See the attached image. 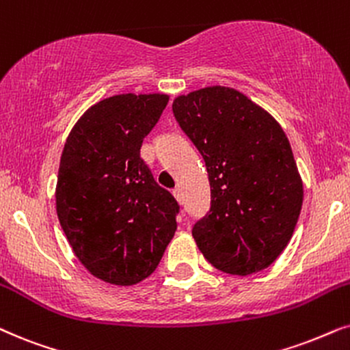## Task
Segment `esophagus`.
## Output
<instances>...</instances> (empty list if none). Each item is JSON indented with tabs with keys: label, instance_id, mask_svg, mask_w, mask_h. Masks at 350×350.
I'll return each mask as SVG.
<instances>
[{
	"label": "esophagus",
	"instance_id": "1",
	"mask_svg": "<svg viewBox=\"0 0 350 350\" xmlns=\"http://www.w3.org/2000/svg\"><path fill=\"white\" fill-rule=\"evenodd\" d=\"M174 196L176 198V201H178L180 204L183 202V193H181L180 188H175V189H174Z\"/></svg>",
	"mask_w": 350,
	"mask_h": 350
}]
</instances>
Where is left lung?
I'll return each mask as SVG.
<instances>
[{
	"label": "left lung",
	"mask_w": 350,
	"mask_h": 350,
	"mask_svg": "<svg viewBox=\"0 0 350 350\" xmlns=\"http://www.w3.org/2000/svg\"><path fill=\"white\" fill-rule=\"evenodd\" d=\"M172 109L211 183V208L193 226L199 251L230 275L267 269L288 246L304 198L283 129L228 86L181 94Z\"/></svg>",
	"instance_id": "1"
}]
</instances>
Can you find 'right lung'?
<instances>
[{
  "label": "right lung",
  "mask_w": 350,
  "mask_h": 350,
  "mask_svg": "<svg viewBox=\"0 0 350 350\" xmlns=\"http://www.w3.org/2000/svg\"><path fill=\"white\" fill-rule=\"evenodd\" d=\"M169 96L117 94L88 109L67 136L56 185L57 219L90 273L131 286L157 269L180 206L139 156Z\"/></svg>",
  "instance_id": "obj_1"
}]
</instances>
